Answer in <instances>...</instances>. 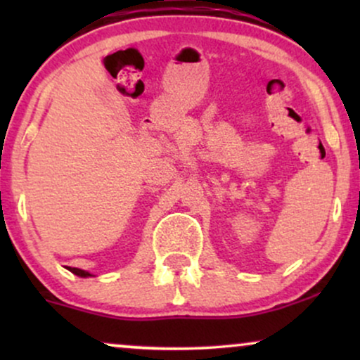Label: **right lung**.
I'll use <instances>...</instances> for the list:
<instances>
[{
	"label": "right lung",
	"instance_id": "1",
	"mask_svg": "<svg viewBox=\"0 0 360 360\" xmlns=\"http://www.w3.org/2000/svg\"><path fill=\"white\" fill-rule=\"evenodd\" d=\"M69 271L72 272V274H76V276H79V278H91V272H88V271H82V269H77V267H68Z\"/></svg>",
	"mask_w": 360,
	"mask_h": 360
}]
</instances>
